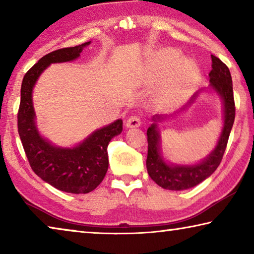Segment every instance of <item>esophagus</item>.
<instances>
[{
	"instance_id": "1",
	"label": "esophagus",
	"mask_w": 254,
	"mask_h": 254,
	"mask_svg": "<svg viewBox=\"0 0 254 254\" xmlns=\"http://www.w3.org/2000/svg\"><path fill=\"white\" fill-rule=\"evenodd\" d=\"M141 124V119L139 115H131L130 118L127 120V127H137Z\"/></svg>"
}]
</instances>
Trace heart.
<instances>
[{"label":"heart","mask_w":254,"mask_h":254,"mask_svg":"<svg viewBox=\"0 0 254 254\" xmlns=\"http://www.w3.org/2000/svg\"><path fill=\"white\" fill-rule=\"evenodd\" d=\"M150 75L154 81L163 79L160 100L175 103L192 91L199 78V69L192 60L183 59L180 51L169 48L161 51L153 60Z\"/></svg>","instance_id":"heart-1"}]
</instances>
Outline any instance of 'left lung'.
<instances>
[{
    "mask_svg": "<svg viewBox=\"0 0 254 254\" xmlns=\"http://www.w3.org/2000/svg\"><path fill=\"white\" fill-rule=\"evenodd\" d=\"M209 83L218 95L221 96L224 105V124L220 139L212 153L208 154L203 161L196 165H168L160 156V134L157 124L153 123L148 128V157L147 170L154 183L169 190H184L196 186L203 180L208 178L222 161L225 152L227 141L233 127L235 119V104L233 96V85L230 69L221 59L212 55V70L209 71ZM197 96V93L191 97V102ZM162 117H153V121H160Z\"/></svg>",
    "mask_w": 254,
    "mask_h": 254,
    "instance_id": "obj_1",
    "label": "left lung"
}]
</instances>
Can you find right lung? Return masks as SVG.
I'll use <instances>...</instances> for the list:
<instances>
[{"label":"right lung","mask_w":254,"mask_h":254,"mask_svg":"<svg viewBox=\"0 0 254 254\" xmlns=\"http://www.w3.org/2000/svg\"><path fill=\"white\" fill-rule=\"evenodd\" d=\"M83 45L55 50L42 57L24 75L21 85L18 112V131L34 174L62 191L87 194L104 179L109 168L107 145L112 137L122 132V120L93 132L74 148H60L40 135L36 126L32 104V89L38 78L50 64L66 63L79 57Z\"/></svg>","instance_id":"1"}]
</instances>
